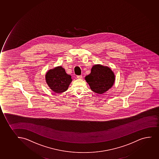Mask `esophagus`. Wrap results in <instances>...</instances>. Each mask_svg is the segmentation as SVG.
<instances>
[{
  "label": "esophagus",
  "mask_w": 159,
  "mask_h": 159,
  "mask_svg": "<svg viewBox=\"0 0 159 159\" xmlns=\"http://www.w3.org/2000/svg\"><path fill=\"white\" fill-rule=\"evenodd\" d=\"M77 78L78 79H82V75H79V76H77Z\"/></svg>",
  "instance_id": "1"
}]
</instances>
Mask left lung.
I'll return each mask as SVG.
<instances>
[{
    "label": "left lung",
    "mask_w": 159,
    "mask_h": 159,
    "mask_svg": "<svg viewBox=\"0 0 159 159\" xmlns=\"http://www.w3.org/2000/svg\"><path fill=\"white\" fill-rule=\"evenodd\" d=\"M92 91L98 94H103L113 86L115 75L108 66L97 64L93 66L89 75L85 77Z\"/></svg>",
    "instance_id": "8db88e82"
}]
</instances>
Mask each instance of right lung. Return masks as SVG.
I'll return each instance as SVG.
<instances>
[{"instance_id":"1","label":"right lung","mask_w":159,"mask_h":159,"mask_svg":"<svg viewBox=\"0 0 159 159\" xmlns=\"http://www.w3.org/2000/svg\"><path fill=\"white\" fill-rule=\"evenodd\" d=\"M46 81L50 89L56 93L67 91L72 82L71 76L66 73L62 66L49 70L46 74Z\"/></svg>"}]
</instances>
